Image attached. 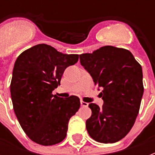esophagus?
Segmentation results:
<instances>
[{
	"instance_id": "esophagus-1",
	"label": "esophagus",
	"mask_w": 155,
	"mask_h": 155,
	"mask_svg": "<svg viewBox=\"0 0 155 155\" xmlns=\"http://www.w3.org/2000/svg\"><path fill=\"white\" fill-rule=\"evenodd\" d=\"M80 104H81V105H82L83 107H87V106H88V104H87V102L83 101H80Z\"/></svg>"
}]
</instances>
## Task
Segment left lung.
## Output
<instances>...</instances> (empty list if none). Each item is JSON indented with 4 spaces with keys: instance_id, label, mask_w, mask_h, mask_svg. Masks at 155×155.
I'll use <instances>...</instances> for the list:
<instances>
[{
    "instance_id": "obj_1",
    "label": "left lung",
    "mask_w": 155,
    "mask_h": 155,
    "mask_svg": "<svg viewBox=\"0 0 155 155\" xmlns=\"http://www.w3.org/2000/svg\"><path fill=\"white\" fill-rule=\"evenodd\" d=\"M80 59L95 85L103 87L102 108L88 105L92 116L86 120L87 133L98 142H118L130 132L139 113L144 92L142 66L130 51L113 46L82 54Z\"/></svg>"
}]
</instances>
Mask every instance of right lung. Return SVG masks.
Segmentation results:
<instances>
[{"instance_id": "add662e5", "label": "right lung", "mask_w": 155, "mask_h": 155, "mask_svg": "<svg viewBox=\"0 0 155 155\" xmlns=\"http://www.w3.org/2000/svg\"><path fill=\"white\" fill-rule=\"evenodd\" d=\"M79 60L51 46L38 44L25 50L14 64L10 84L13 110L33 142L42 146L59 143L67 136L68 121L80 107L79 97L53 95L63 71Z\"/></svg>"}]
</instances>
